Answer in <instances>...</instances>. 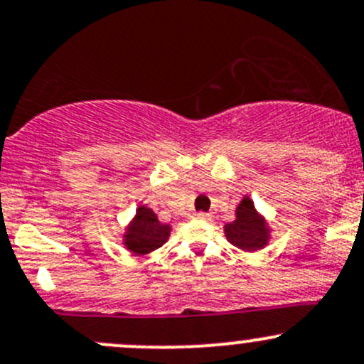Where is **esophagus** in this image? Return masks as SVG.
Listing matches in <instances>:
<instances>
[{
  "label": "esophagus",
  "mask_w": 364,
  "mask_h": 364,
  "mask_svg": "<svg viewBox=\"0 0 364 364\" xmlns=\"http://www.w3.org/2000/svg\"><path fill=\"white\" fill-rule=\"evenodd\" d=\"M195 216L198 218V220H205V221H209L213 218V214L211 213H204V211H200V213H197L195 214Z\"/></svg>",
  "instance_id": "1"
}]
</instances>
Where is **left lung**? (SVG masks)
Masks as SVG:
<instances>
[{
	"mask_svg": "<svg viewBox=\"0 0 364 364\" xmlns=\"http://www.w3.org/2000/svg\"><path fill=\"white\" fill-rule=\"evenodd\" d=\"M235 214V221L225 225V235L228 242L244 251L262 250L269 240V228L265 220L256 213L250 197L242 198V202L237 205Z\"/></svg>",
	"mask_w": 364,
	"mask_h": 364,
	"instance_id": "1",
	"label": "left lung"
}]
</instances>
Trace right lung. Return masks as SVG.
Wrapping results in <instances>:
<instances>
[{"mask_svg":"<svg viewBox=\"0 0 364 364\" xmlns=\"http://www.w3.org/2000/svg\"><path fill=\"white\" fill-rule=\"evenodd\" d=\"M169 233V225L160 223L156 214L150 208L139 205L136 211V218L129 225L124 242L127 250L136 252V255H146V252L155 251L156 247L166 244Z\"/></svg>","mask_w":364,"mask_h":364,"instance_id":"right-lung-1","label":"right lung"}]
</instances>
